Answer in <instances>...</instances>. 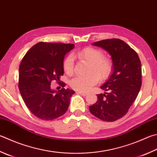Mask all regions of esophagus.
<instances>
[{
    "label": "esophagus",
    "mask_w": 157,
    "mask_h": 157,
    "mask_svg": "<svg viewBox=\"0 0 157 157\" xmlns=\"http://www.w3.org/2000/svg\"><path fill=\"white\" fill-rule=\"evenodd\" d=\"M77 93L78 94H81V95H82V96H86V95H87V92H83V91H77Z\"/></svg>",
    "instance_id": "obj_1"
}]
</instances>
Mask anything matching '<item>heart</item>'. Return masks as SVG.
<instances>
[{"mask_svg":"<svg viewBox=\"0 0 157 157\" xmlns=\"http://www.w3.org/2000/svg\"><path fill=\"white\" fill-rule=\"evenodd\" d=\"M76 56L90 63L86 75H78L70 81V86L78 91H87L98 83L100 77L106 79L110 76L113 64L109 58L102 57V52L96 48L87 47L76 53ZM63 69L67 75L74 72V59L69 55L63 62Z\"/></svg>","mask_w":157,"mask_h":157,"instance_id":"obj_1","label":"heart"}]
</instances>
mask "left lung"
Instances as JSON below:
<instances>
[{
	"instance_id": "obj_1",
	"label": "left lung",
	"mask_w": 157,
	"mask_h": 157,
	"mask_svg": "<svg viewBox=\"0 0 157 157\" xmlns=\"http://www.w3.org/2000/svg\"><path fill=\"white\" fill-rule=\"evenodd\" d=\"M92 45L111 56L113 72L100 86L108 93L98 94L97 102L89 108L96 117L113 122L124 116L137 98L141 86V61L137 53L120 39L99 41Z\"/></svg>"
}]
</instances>
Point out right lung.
Segmentation results:
<instances>
[{
  "label": "right lung",
  "instance_id": "1",
  "mask_svg": "<svg viewBox=\"0 0 157 157\" xmlns=\"http://www.w3.org/2000/svg\"><path fill=\"white\" fill-rule=\"evenodd\" d=\"M75 45L63 43L39 42L27 52L19 68V90L28 109L43 120H52L67 111L75 91L51 87L53 81H60L63 75L65 55Z\"/></svg>",
  "mask_w": 157,
  "mask_h": 157
}]
</instances>
